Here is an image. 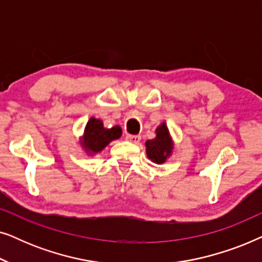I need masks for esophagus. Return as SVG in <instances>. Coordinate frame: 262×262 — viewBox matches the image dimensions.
<instances>
[{
  "mask_svg": "<svg viewBox=\"0 0 262 262\" xmlns=\"http://www.w3.org/2000/svg\"><path fill=\"white\" fill-rule=\"evenodd\" d=\"M126 139L128 142L134 143V144H138L141 142V136L139 135H126Z\"/></svg>",
  "mask_w": 262,
  "mask_h": 262,
  "instance_id": "1",
  "label": "esophagus"
}]
</instances>
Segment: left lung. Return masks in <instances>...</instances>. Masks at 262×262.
I'll return each mask as SVG.
<instances>
[{"label":"left lung","mask_w":262,"mask_h":262,"mask_svg":"<svg viewBox=\"0 0 262 262\" xmlns=\"http://www.w3.org/2000/svg\"><path fill=\"white\" fill-rule=\"evenodd\" d=\"M173 141L168 131L166 123H162L156 128V137L145 142L146 155L154 163L161 164L173 152Z\"/></svg>","instance_id":"1"}]
</instances>
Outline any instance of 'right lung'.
<instances>
[{"label":"right lung","instance_id":"add662e5","mask_svg":"<svg viewBox=\"0 0 262 262\" xmlns=\"http://www.w3.org/2000/svg\"><path fill=\"white\" fill-rule=\"evenodd\" d=\"M120 136L121 128L119 126L105 128L102 120L91 118L85 125L83 137L81 138V145L88 155H94L105 149L114 139L120 138Z\"/></svg>","mask_w":262,"mask_h":262}]
</instances>
